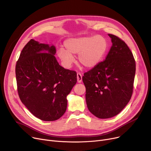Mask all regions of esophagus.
<instances>
[{"label":"esophagus","instance_id":"obj_1","mask_svg":"<svg viewBox=\"0 0 151 151\" xmlns=\"http://www.w3.org/2000/svg\"><path fill=\"white\" fill-rule=\"evenodd\" d=\"M77 78L78 83H81V81H82V76L80 73H78L77 74Z\"/></svg>","mask_w":151,"mask_h":151}]
</instances>
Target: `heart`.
<instances>
[{"label": "heart", "instance_id": "1", "mask_svg": "<svg viewBox=\"0 0 151 151\" xmlns=\"http://www.w3.org/2000/svg\"><path fill=\"white\" fill-rule=\"evenodd\" d=\"M66 50L60 49L58 56L64 65L70 68L78 55V62L86 68H93L101 62L108 50V42L101 35L70 38L64 42Z\"/></svg>", "mask_w": 151, "mask_h": 151}]
</instances>
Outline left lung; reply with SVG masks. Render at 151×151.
Here are the masks:
<instances>
[{
    "label": "left lung",
    "instance_id": "left-lung-1",
    "mask_svg": "<svg viewBox=\"0 0 151 151\" xmlns=\"http://www.w3.org/2000/svg\"><path fill=\"white\" fill-rule=\"evenodd\" d=\"M108 35L112 45L105 60L83 77L88 108L100 119L112 118L128 104L136 73L135 60L126 43Z\"/></svg>",
    "mask_w": 151,
    "mask_h": 151
}]
</instances>
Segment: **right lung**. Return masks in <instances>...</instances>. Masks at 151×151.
<instances>
[{
	"label": "right lung",
	"instance_id": "obj_1",
	"mask_svg": "<svg viewBox=\"0 0 151 151\" xmlns=\"http://www.w3.org/2000/svg\"><path fill=\"white\" fill-rule=\"evenodd\" d=\"M53 44L32 39L24 46L15 66L17 90L22 103L44 121L59 119L67 107L66 96L77 83V74L66 70L55 56Z\"/></svg>",
	"mask_w": 151,
	"mask_h": 151
}]
</instances>
